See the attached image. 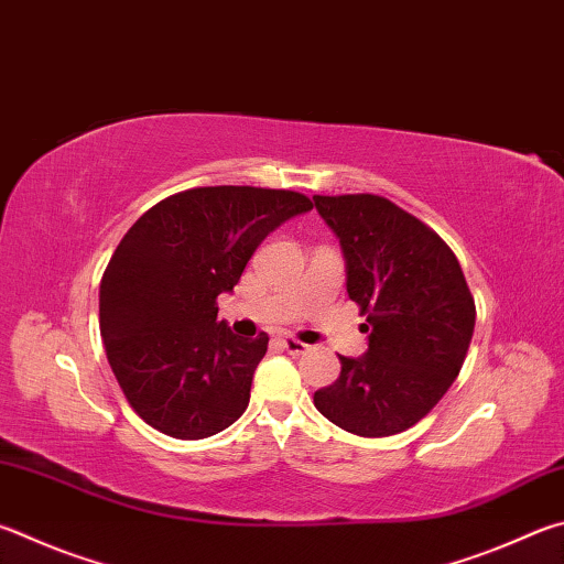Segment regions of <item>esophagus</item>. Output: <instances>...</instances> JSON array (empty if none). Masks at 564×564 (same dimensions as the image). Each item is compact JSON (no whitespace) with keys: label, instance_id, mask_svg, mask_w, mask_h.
<instances>
[{"label":"esophagus","instance_id":"34e87169","mask_svg":"<svg viewBox=\"0 0 564 564\" xmlns=\"http://www.w3.org/2000/svg\"><path fill=\"white\" fill-rule=\"evenodd\" d=\"M281 345L285 347V352H291V355H303L305 350H308V345L295 340V337H291V335H281Z\"/></svg>","mask_w":564,"mask_h":564}]
</instances>
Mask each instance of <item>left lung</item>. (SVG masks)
<instances>
[{
	"label": "left lung",
	"mask_w": 564,
	"mask_h": 564,
	"mask_svg": "<svg viewBox=\"0 0 564 564\" xmlns=\"http://www.w3.org/2000/svg\"><path fill=\"white\" fill-rule=\"evenodd\" d=\"M340 239L347 295L367 323L362 357L340 355V377L315 409L357 436L414 426L460 372L476 305L454 251L412 214L375 194L313 197Z\"/></svg>",
	"instance_id": "1"
}]
</instances>
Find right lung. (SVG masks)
Returning <instances> with one entry per match:
<instances>
[{"label":"right lung","instance_id":"1","mask_svg":"<svg viewBox=\"0 0 564 564\" xmlns=\"http://www.w3.org/2000/svg\"><path fill=\"white\" fill-rule=\"evenodd\" d=\"M311 209L299 192L224 184L172 194L128 229L100 281V337L152 429L207 438L247 412L269 335H234L217 299L273 229Z\"/></svg>","mask_w":564,"mask_h":564}]
</instances>
